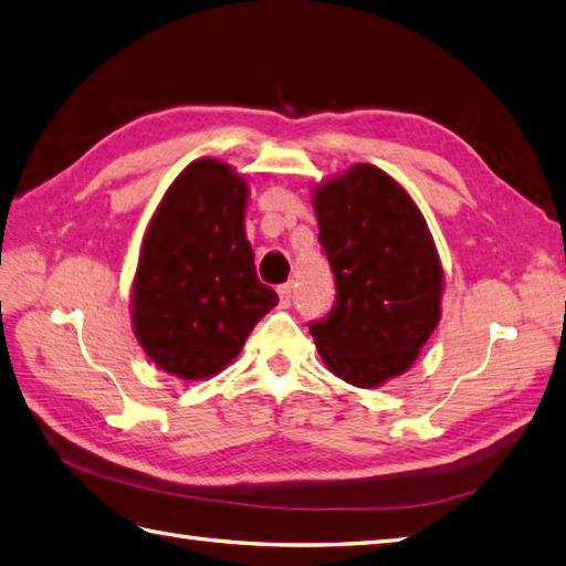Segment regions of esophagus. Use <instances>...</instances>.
I'll use <instances>...</instances> for the list:
<instances>
[{"label":"esophagus","mask_w":566,"mask_h":566,"mask_svg":"<svg viewBox=\"0 0 566 566\" xmlns=\"http://www.w3.org/2000/svg\"><path fill=\"white\" fill-rule=\"evenodd\" d=\"M277 294H280V304L286 308V306H292V294H294V286L292 284H282L280 289H277Z\"/></svg>","instance_id":"esophagus-1"}]
</instances>
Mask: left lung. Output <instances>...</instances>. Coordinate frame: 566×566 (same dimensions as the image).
Returning a JSON list of instances; mask_svg holds the SVG:
<instances>
[{"mask_svg": "<svg viewBox=\"0 0 566 566\" xmlns=\"http://www.w3.org/2000/svg\"><path fill=\"white\" fill-rule=\"evenodd\" d=\"M313 207L337 294L308 331L335 376L376 388L410 369L439 323L437 248L410 195L371 164L321 182Z\"/></svg>", "mask_w": 566, "mask_h": 566, "instance_id": "1", "label": "left lung"}]
</instances>
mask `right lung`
I'll return each mask as SVG.
<instances>
[{"label":"right lung","mask_w":566,"mask_h":566,"mask_svg":"<svg viewBox=\"0 0 566 566\" xmlns=\"http://www.w3.org/2000/svg\"><path fill=\"white\" fill-rule=\"evenodd\" d=\"M245 180L217 159L170 182L144 233L133 327L149 359L186 380L231 364L255 323L277 306L245 239Z\"/></svg>","instance_id":"right-lung-1"}]
</instances>
